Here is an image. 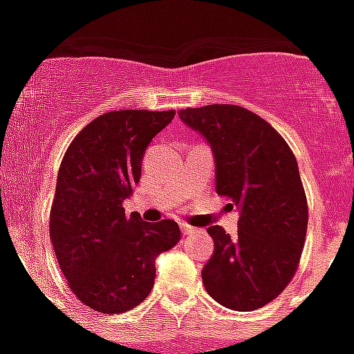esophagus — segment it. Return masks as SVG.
I'll list each match as a JSON object with an SVG mask.
<instances>
[{"instance_id": "34e87169", "label": "esophagus", "mask_w": 354, "mask_h": 354, "mask_svg": "<svg viewBox=\"0 0 354 354\" xmlns=\"http://www.w3.org/2000/svg\"><path fill=\"white\" fill-rule=\"evenodd\" d=\"M196 230H194L193 226H189V224H182V233L183 235H191V233H194Z\"/></svg>"}]
</instances>
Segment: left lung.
Segmentation results:
<instances>
[{"label":"left lung","instance_id":"obj_1","mask_svg":"<svg viewBox=\"0 0 354 354\" xmlns=\"http://www.w3.org/2000/svg\"><path fill=\"white\" fill-rule=\"evenodd\" d=\"M207 141L215 185L239 209V233L207 227L215 252L202 270L207 294L232 310H255L279 296L296 274L308 207L296 156L257 113L235 104L178 112Z\"/></svg>","mask_w":354,"mask_h":354}]
</instances>
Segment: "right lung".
Here are the masks:
<instances>
[{
	"instance_id": "add662e5",
	"label": "right lung",
	"mask_w": 354,
	"mask_h": 354,
	"mask_svg": "<svg viewBox=\"0 0 354 354\" xmlns=\"http://www.w3.org/2000/svg\"><path fill=\"white\" fill-rule=\"evenodd\" d=\"M174 112L118 110L86 124L58 169L49 216L55 255L80 301L97 313L138 307L154 286L156 257L180 241L174 221L124 215L150 141Z\"/></svg>"
}]
</instances>
